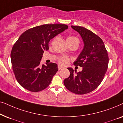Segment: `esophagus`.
<instances>
[{
    "instance_id": "34e87169",
    "label": "esophagus",
    "mask_w": 123,
    "mask_h": 123,
    "mask_svg": "<svg viewBox=\"0 0 123 123\" xmlns=\"http://www.w3.org/2000/svg\"><path fill=\"white\" fill-rule=\"evenodd\" d=\"M63 67H62L61 65H58V69L59 70L62 69H63Z\"/></svg>"
}]
</instances>
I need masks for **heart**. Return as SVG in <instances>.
<instances>
[{
    "label": "heart",
    "mask_w": 123,
    "mask_h": 123,
    "mask_svg": "<svg viewBox=\"0 0 123 123\" xmlns=\"http://www.w3.org/2000/svg\"><path fill=\"white\" fill-rule=\"evenodd\" d=\"M78 40V39H77V38L75 37L69 36L67 38V40ZM59 63L61 64L66 65L68 64V62H69V58L67 56H63L61 57V58L59 59Z\"/></svg>",
    "instance_id": "obj_1"
}]
</instances>
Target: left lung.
I'll use <instances>...</instances> for the list:
<instances>
[{"instance_id":"8db88e82","label":"left lung","mask_w":123,"mask_h":123,"mask_svg":"<svg viewBox=\"0 0 123 123\" xmlns=\"http://www.w3.org/2000/svg\"><path fill=\"white\" fill-rule=\"evenodd\" d=\"M71 27L80 33L84 43L83 50L73 64L83 68L81 72L75 70V73L72 68H68L70 75L65 79L64 84L70 92L83 95L95 90L101 83L108 67V54L100 37L83 27Z\"/></svg>"}]
</instances>
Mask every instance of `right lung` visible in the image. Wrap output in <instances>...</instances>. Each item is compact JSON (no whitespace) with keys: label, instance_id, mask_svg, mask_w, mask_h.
I'll use <instances>...</instances> for the list:
<instances>
[{"label":"right lung","instance_id":"right-lung-1","mask_svg":"<svg viewBox=\"0 0 123 123\" xmlns=\"http://www.w3.org/2000/svg\"><path fill=\"white\" fill-rule=\"evenodd\" d=\"M64 24H47L24 32L13 45L11 58L13 72L21 86L31 92L44 90L58 70V65L51 63L40 65L49 42L68 29Z\"/></svg>","mask_w":123,"mask_h":123}]
</instances>
